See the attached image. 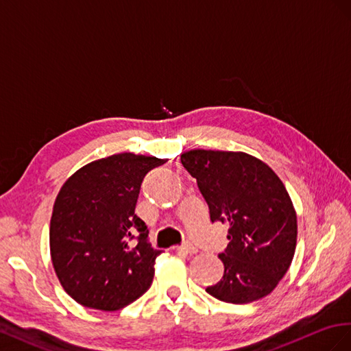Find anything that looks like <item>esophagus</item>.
Here are the masks:
<instances>
[{
	"instance_id": "obj_1",
	"label": "esophagus",
	"mask_w": 351,
	"mask_h": 351,
	"mask_svg": "<svg viewBox=\"0 0 351 351\" xmlns=\"http://www.w3.org/2000/svg\"><path fill=\"white\" fill-rule=\"evenodd\" d=\"M176 250H178V252H181V253H185V254H195L198 252V248L191 243L182 244L181 247H178Z\"/></svg>"
}]
</instances>
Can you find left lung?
Wrapping results in <instances>:
<instances>
[{"mask_svg":"<svg viewBox=\"0 0 351 351\" xmlns=\"http://www.w3.org/2000/svg\"><path fill=\"white\" fill-rule=\"evenodd\" d=\"M197 179L212 222L229 226L219 254L223 278L206 291L225 303L247 304L270 294L293 262L297 216L281 179L245 153L191 149L181 156Z\"/></svg>","mask_w":351,"mask_h":351,"instance_id":"1","label":"left lung"}]
</instances>
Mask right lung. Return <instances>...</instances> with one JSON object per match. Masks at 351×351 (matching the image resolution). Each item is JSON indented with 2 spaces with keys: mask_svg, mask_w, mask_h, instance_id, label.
Returning <instances> with one entry per match:
<instances>
[{
  "mask_svg": "<svg viewBox=\"0 0 351 351\" xmlns=\"http://www.w3.org/2000/svg\"><path fill=\"white\" fill-rule=\"evenodd\" d=\"M163 163L157 157L114 154L81 167L60 189L49 250L60 284L79 304L113 312L152 285L162 252L148 244L135 206L145 175Z\"/></svg>",
  "mask_w": 351,
  "mask_h": 351,
  "instance_id": "right-lung-1",
  "label": "right lung"
}]
</instances>
